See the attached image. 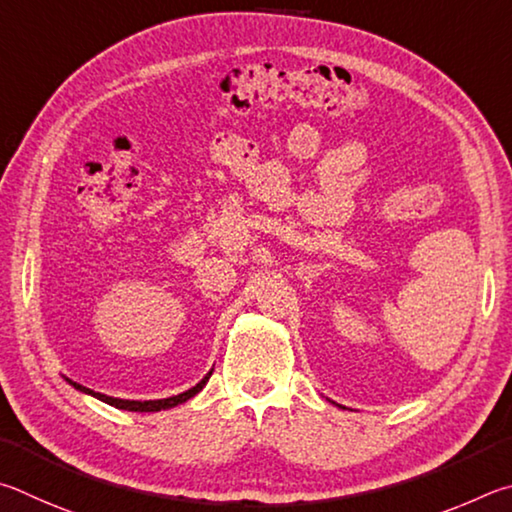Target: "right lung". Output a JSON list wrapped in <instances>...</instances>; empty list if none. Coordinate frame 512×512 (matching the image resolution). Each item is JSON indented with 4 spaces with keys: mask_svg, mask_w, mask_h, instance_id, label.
I'll return each mask as SVG.
<instances>
[{
    "mask_svg": "<svg viewBox=\"0 0 512 512\" xmlns=\"http://www.w3.org/2000/svg\"><path fill=\"white\" fill-rule=\"evenodd\" d=\"M211 373H213V371H211ZM211 373L206 375V378H204L200 384H195L193 389H188V391H184V393H179V396H173V398H164V400H146V402H139V400H121V398H110V396H103V393H96V391H89V389H85V387H80V384L71 382V380H69V382L74 384L76 389L85 391V393H92L94 398L103 400V402H107V405H112V407H116V409H125V411H161V409H170V407H175V405H182V402H186L188 398H193L195 393H200V391H202V387H204V384L209 382Z\"/></svg>",
    "mask_w": 512,
    "mask_h": 512,
    "instance_id": "1",
    "label": "right lung"
}]
</instances>
